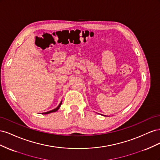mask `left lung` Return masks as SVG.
I'll list each match as a JSON object with an SVG mask.
<instances>
[{"label": "left lung", "instance_id": "obj_1", "mask_svg": "<svg viewBox=\"0 0 160 160\" xmlns=\"http://www.w3.org/2000/svg\"><path fill=\"white\" fill-rule=\"evenodd\" d=\"M104 116H105V115H104Z\"/></svg>", "mask_w": 160, "mask_h": 160}]
</instances>
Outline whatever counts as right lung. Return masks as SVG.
Masks as SVG:
<instances>
[{
    "label": "right lung",
    "mask_w": 160,
    "mask_h": 160,
    "mask_svg": "<svg viewBox=\"0 0 160 160\" xmlns=\"http://www.w3.org/2000/svg\"><path fill=\"white\" fill-rule=\"evenodd\" d=\"M61 103H62V101H61V103H60V104L58 105V107L57 108H56L55 109H52V110H51V111H47V112H45V113H42V114H49V113H52V112H55V111H57L58 109H59V108H60V106L61 105Z\"/></svg>",
    "instance_id": "add662e5"
}]
</instances>
